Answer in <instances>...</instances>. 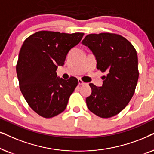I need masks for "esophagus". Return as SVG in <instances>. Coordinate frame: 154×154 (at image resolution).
<instances>
[{"label":"esophagus","instance_id":"34e87169","mask_svg":"<svg viewBox=\"0 0 154 154\" xmlns=\"http://www.w3.org/2000/svg\"><path fill=\"white\" fill-rule=\"evenodd\" d=\"M85 82H84L82 80V79H78V85H85Z\"/></svg>","mask_w":154,"mask_h":154}]
</instances>
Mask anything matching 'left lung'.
Segmentation results:
<instances>
[{"label": "left lung", "mask_w": 154, "mask_h": 154, "mask_svg": "<svg viewBox=\"0 0 154 154\" xmlns=\"http://www.w3.org/2000/svg\"><path fill=\"white\" fill-rule=\"evenodd\" d=\"M82 44L93 53L97 69L107 73L101 87L89 84L91 94L86 98L87 107L101 118L116 116L134 95L139 78L137 51L123 36L110 33L89 34Z\"/></svg>", "instance_id": "left-lung-1"}]
</instances>
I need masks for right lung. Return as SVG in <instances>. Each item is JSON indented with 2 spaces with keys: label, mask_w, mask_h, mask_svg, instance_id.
Masks as SVG:
<instances>
[{
  "label": "right lung",
  "mask_w": 154,
  "mask_h": 154,
  "mask_svg": "<svg viewBox=\"0 0 154 154\" xmlns=\"http://www.w3.org/2000/svg\"><path fill=\"white\" fill-rule=\"evenodd\" d=\"M84 33L41 31L24 41L16 66L20 89L30 108L39 116L50 118L67 107L78 80L58 77L67 53L80 42Z\"/></svg>",
  "instance_id": "obj_1"
}]
</instances>
